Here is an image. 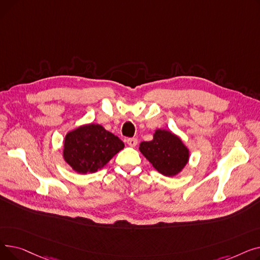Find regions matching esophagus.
Here are the masks:
<instances>
[{
    "label": "esophagus",
    "mask_w": 260,
    "mask_h": 260,
    "mask_svg": "<svg viewBox=\"0 0 260 260\" xmlns=\"http://www.w3.org/2000/svg\"><path fill=\"white\" fill-rule=\"evenodd\" d=\"M127 144L132 147H135L136 145L138 144V140L136 138H129V139H127Z\"/></svg>",
    "instance_id": "esophagus-1"
}]
</instances>
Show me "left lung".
<instances>
[{
  "instance_id": "1",
  "label": "left lung",
  "mask_w": 260,
  "mask_h": 260,
  "mask_svg": "<svg viewBox=\"0 0 260 260\" xmlns=\"http://www.w3.org/2000/svg\"><path fill=\"white\" fill-rule=\"evenodd\" d=\"M139 149L160 174L168 177L179 174L189 158L182 140L167 129H156L153 140L141 142Z\"/></svg>"
}]
</instances>
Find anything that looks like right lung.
Wrapping results in <instances>:
<instances>
[{"mask_svg":"<svg viewBox=\"0 0 260 260\" xmlns=\"http://www.w3.org/2000/svg\"><path fill=\"white\" fill-rule=\"evenodd\" d=\"M123 148L124 143L117 136L100 124L90 123L67 133L63 157L79 174L95 173Z\"/></svg>","mask_w":260,"mask_h":260,"instance_id":"right-lung-1","label":"right lung"}]
</instances>
